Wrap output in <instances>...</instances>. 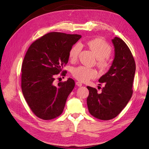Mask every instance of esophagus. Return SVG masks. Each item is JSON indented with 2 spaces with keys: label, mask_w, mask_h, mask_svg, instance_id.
Listing matches in <instances>:
<instances>
[{
  "label": "esophagus",
  "mask_w": 149,
  "mask_h": 149,
  "mask_svg": "<svg viewBox=\"0 0 149 149\" xmlns=\"http://www.w3.org/2000/svg\"><path fill=\"white\" fill-rule=\"evenodd\" d=\"M75 84H76L77 86L79 87H81V86H82V85H83V84H82L79 81H77L76 83H75Z\"/></svg>",
  "instance_id": "obj_1"
}]
</instances>
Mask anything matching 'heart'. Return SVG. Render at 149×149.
I'll use <instances>...</instances> for the list:
<instances>
[{
    "mask_svg": "<svg viewBox=\"0 0 149 149\" xmlns=\"http://www.w3.org/2000/svg\"><path fill=\"white\" fill-rule=\"evenodd\" d=\"M88 47L98 59L97 65L102 71H105L109 67V62L107 59L111 53L112 49L109 43L102 38L92 39L87 42ZM81 50V45L76 43L73 45L69 51V58L71 61L77 59ZM72 75L77 80L81 82H86L95 78L97 72L93 69L79 66L74 68L72 70Z\"/></svg>",
    "mask_w": 149,
    "mask_h": 149,
    "instance_id": "b5f03b06",
    "label": "heart"
}]
</instances>
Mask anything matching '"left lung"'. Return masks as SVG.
Instances as JSON below:
<instances>
[{"instance_id":"left-lung-1","label":"left lung","mask_w":149,"mask_h":149,"mask_svg":"<svg viewBox=\"0 0 149 149\" xmlns=\"http://www.w3.org/2000/svg\"><path fill=\"white\" fill-rule=\"evenodd\" d=\"M115 58L109 71L99 79L104 83L102 91L87 86L89 95L87 105L95 118L109 120L119 115L127 105L132 95V83L136 71L135 61L130 49L120 38L112 40Z\"/></svg>"}]
</instances>
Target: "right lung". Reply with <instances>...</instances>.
<instances>
[{
    "label": "right lung",
    "mask_w": 149,
    "mask_h": 149,
    "mask_svg": "<svg viewBox=\"0 0 149 149\" xmlns=\"http://www.w3.org/2000/svg\"><path fill=\"white\" fill-rule=\"evenodd\" d=\"M81 38L79 34L52 32L31 44L22 65V90L31 111L38 118L51 120L63 111L75 86L71 78L54 84L56 75L68 61L69 51Z\"/></svg>",
    "instance_id": "add662e5"
}]
</instances>
